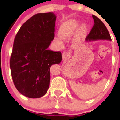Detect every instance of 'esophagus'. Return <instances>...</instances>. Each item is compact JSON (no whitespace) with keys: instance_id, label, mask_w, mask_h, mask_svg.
I'll list each match as a JSON object with an SVG mask.
<instances>
[{"instance_id":"34e87169","label":"esophagus","mask_w":120,"mask_h":120,"mask_svg":"<svg viewBox=\"0 0 120 120\" xmlns=\"http://www.w3.org/2000/svg\"><path fill=\"white\" fill-rule=\"evenodd\" d=\"M69 57V54L67 52H64L62 54V57L63 60H66Z\"/></svg>"}]
</instances>
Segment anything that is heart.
<instances>
[{
    "label": "heart",
    "mask_w": 120,
    "mask_h": 120,
    "mask_svg": "<svg viewBox=\"0 0 120 120\" xmlns=\"http://www.w3.org/2000/svg\"><path fill=\"white\" fill-rule=\"evenodd\" d=\"M78 22L75 20H70L61 24L59 29V33L62 38H63L64 39H67L75 35L78 31ZM55 40L59 46H62L63 45V42L60 38H55Z\"/></svg>",
    "instance_id": "obj_1"
}]
</instances>
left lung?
Masks as SVG:
<instances>
[{
	"mask_svg": "<svg viewBox=\"0 0 120 120\" xmlns=\"http://www.w3.org/2000/svg\"><path fill=\"white\" fill-rule=\"evenodd\" d=\"M94 20V26L90 33L86 38V42H91L96 40H109L112 41L110 35L103 22L95 15H93Z\"/></svg>",
	"mask_w": 120,
	"mask_h": 120,
	"instance_id": "left-lung-1",
	"label": "left lung"
}]
</instances>
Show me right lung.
<instances>
[{
	"label": "right lung",
	"mask_w": 120,
	"mask_h": 120,
	"mask_svg": "<svg viewBox=\"0 0 120 120\" xmlns=\"http://www.w3.org/2000/svg\"><path fill=\"white\" fill-rule=\"evenodd\" d=\"M56 16L38 13L23 24L18 31L10 60L15 88L26 97L38 98L50 85V68L62 60L60 52L48 50L54 39Z\"/></svg>",
	"instance_id": "obj_1"
}]
</instances>
